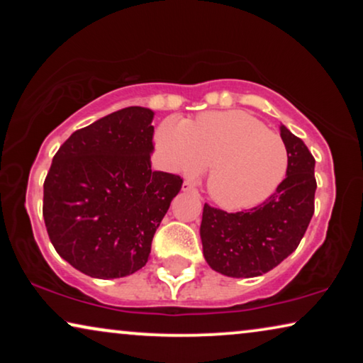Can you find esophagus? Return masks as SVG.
I'll list each match as a JSON object with an SVG mask.
<instances>
[{
    "instance_id": "esophagus-1",
    "label": "esophagus",
    "mask_w": 363,
    "mask_h": 363,
    "mask_svg": "<svg viewBox=\"0 0 363 363\" xmlns=\"http://www.w3.org/2000/svg\"><path fill=\"white\" fill-rule=\"evenodd\" d=\"M183 191H196V188H195V185H193L191 182H185L183 183Z\"/></svg>"
}]
</instances>
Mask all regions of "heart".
<instances>
[{
    "mask_svg": "<svg viewBox=\"0 0 363 363\" xmlns=\"http://www.w3.org/2000/svg\"><path fill=\"white\" fill-rule=\"evenodd\" d=\"M157 148L173 170L208 172L210 196L226 210H250L277 191L289 170V152L277 133L241 111L205 112L195 121L167 118Z\"/></svg>",
    "mask_w": 363,
    "mask_h": 363,
    "instance_id": "obj_1",
    "label": "heart"
}]
</instances>
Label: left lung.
Returning <instances> with one entry per match:
<instances>
[{
    "label": "left lung",
    "mask_w": 363,
    "mask_h": 363,
    "mask_svg": "<svg viewBox=\"0 0 363 363\" xmlns=\"http://www.w3.org/2000/svg\"><path fill=\"white\" fill-rule=\"evenodd\" d=\"M289 170L277 191L247 211L226 213L205 203L200 226L203 256L230 277H256L296 251L314 215L315 160L306 143L281 125Z\"/></svg>",
    "instance_id": "8db88e82"
}]
</instances>
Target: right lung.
Returning <instances> with one entry per match:
<instances>
[{
	"mask_svg": "<svg viewBox=\"0 0 363 363\" xmlns=\"http://www.w3.org/2000/svg\"><path fill=\"white\" fill-rule=\"evenodd\" d=\"M153 112L127 107L79 128L44 180L43 216L54 250L99 279L142 269L183 178L153 172Z\"/></svg>",
	"mask_w": 363,
	"mask_h": 363,
	"instance_id": "1",
	"label": "right lung"
}]
</instances>
